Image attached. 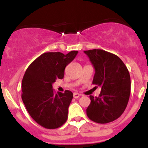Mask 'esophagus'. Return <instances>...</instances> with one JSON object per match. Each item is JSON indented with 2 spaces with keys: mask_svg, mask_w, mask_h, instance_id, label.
Wrapping results in <instances>:
<instances>
[{
  "mask_svg": "<svg viewBox=\"0 0 148 148\" xmlns=\"http://www.w3.org/2000/svg\"><path fill=\"white\" fill-rule=\"evenodd\" d=\"M73 96H74V98H79L80 96H81V95L79 93H77V92H74V95H73Z\"/></svg>",
  "mask_w": 148,
  "mask_h": 148,
  "instance_id": "34e87169",
  "label": "esophagus"
}]
</instances>
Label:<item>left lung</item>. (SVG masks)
<instances>
[{
	"label": "left lung",
	"mask_w": 148,
	"mask_h": 148,
	"mask_svg": "<svg viewBox=\"0 0 148 148\" xmlns=\"http://www.w3.org/2000/svg\"><path fill=\"white\" fill-rule=\"evenodd\" d=\"M95 69L92 84L101 86L99 97L90 95L86 115L93 122L105 124L122 115L130 95V76L127 68L114 53L102 49L84 51Z\"/></svg>",
	"instance_id": "obj_1"
}]
</instances>
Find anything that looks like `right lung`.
Instances as JSON below:
<instances>
[{
	"mask_svg": "<svg viewBox=\"0 0 148 148\" xmlns=\"http://www.w3.org/2000/svg\"><path fill=\"white\" fill-rule=\"evenodd\" d=\"M78 51L64 55L61 52H46L34 61L25 72L21 84V98L28 114L46 129H56L68 118V109L73 93H56L52 84L63 79L64 69Z\"/></svg>",
	"mask_w": 148,
	"mask_h": 148,
	"instance_id": "1",
	"label": "right lung"
}]
</instances>
